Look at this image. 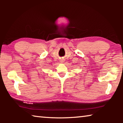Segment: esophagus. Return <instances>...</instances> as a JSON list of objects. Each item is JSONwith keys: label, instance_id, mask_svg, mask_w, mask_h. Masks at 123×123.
<instances>
[{"label": "esophagus", "instance_id": "esophagus-1", "mask_svg": "<svg viewBox=\"0 0 123 123\" xmlns=\"http://www.w3.org/2000/svg\"><path fill=\"white\" fill-rule=\"evenodd\" d=\"M63 62H64V60H61V63H63Z\"/></svg>", "mask_w": 123, "mask_h": 123}]
</instances>
